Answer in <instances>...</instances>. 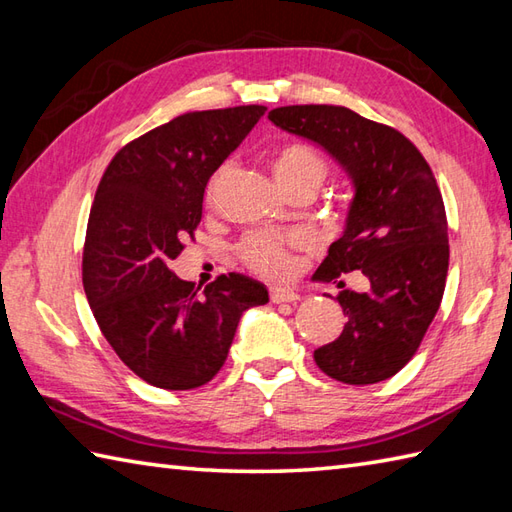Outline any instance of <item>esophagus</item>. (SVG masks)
Returning a JSON list of instances; mask_svg holds the SVG:
<instances>
[{
    "label": "esophagus",
    "instance_id": "1",
    "mask_svg": "<svg viewBox=\"0 0 512 512\" xmlns=\"http://www.w3.org/2000/svg\"><path fill=\"white\" fill-rule=\"evenodd\" d=\"M269 298L274 304H282V302H295L300 300V295L291 287H271L269 289Z\"/></svg>",
    "mask_w": 512,
    "mask_h": 512
}]
</instances>
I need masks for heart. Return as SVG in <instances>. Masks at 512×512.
Segmentation results:
<instances>
[{"label":"heart","mask_w":512,"mask_h":512,"mask_svg":"<svg viewBox=\"0 0 512 512\" xmlns=\"http://www.w3.org/2000/svg\"><path fill=\"white\" fill-rule=\"evenodd\" d=\"M230 166L223 164L217 173L208 181V197L219 190V186L227 177ZM271 170L282 190H289L298 184H315L326 175V164L320 155H317L311 146L304 144H287L278 149V153L271 160ZM293 238L282 236L276 232H252L247 234L241 243H238V258L254 269L256 274H263L269 278L285 276L291 267L289 258V245Z\"/></svg>","instance_id":"heart-1"}]
</instances>
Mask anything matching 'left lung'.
Masks as SVG:
<instances>
[{
    "mask_svg": "<svg viewBox=\"0 0 512 512\" xmlns=\"http://www.w3.org/2000/svg\"><path fill=\"white\" fill-rule=\"evenodd\" d=\"M269 120L322 146L355 188L344 234L315 276L344 287L359 271L368 289L339 291L346 326L313 352L315 363L348 385L390 379L414 357L445 293L447 214L434 173L403 133L346 107H278Z\"/></svg>",
    "mask_w": 512,
    "mask_h": 512,
    "instance_id": "left-lung-1",
    "label": "left lung"
}]
</instances>
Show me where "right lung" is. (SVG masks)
I'll return each instance as SVG.
<instances>
[{"label":"right lung","mask_w":512,"mask_h":512,"mask_svg":"<svg viewBox=\"0 0 512 512\" xmlns=\"http://www.w3.org/2000/svg\"><path fill=\"white\" fill-rule=\"evenodd\" d=\"M267 107L190 111L113 157L89 212L83 287L102 335L140 379L162 390L208 383L241 315L269 302L263 282L219 276L199 293L170 263L201 221L203 192Z\"/></svg>","instance_id":"add662e5"}]
</instances>
